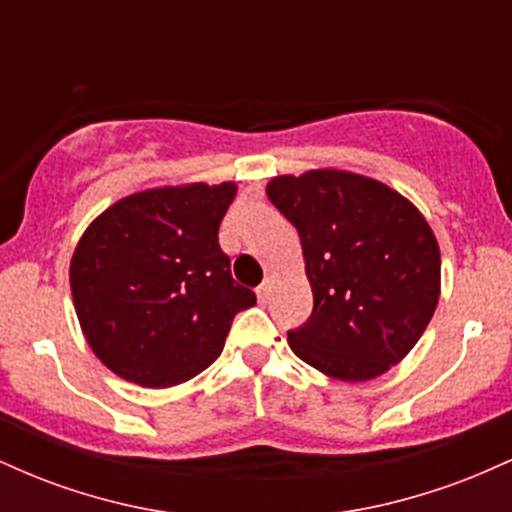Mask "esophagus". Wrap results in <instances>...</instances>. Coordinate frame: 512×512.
<instances>
[{
    "instance_id": "1",
    "label": "esophagus",
    "mask_w": 512,
    "mask_h": 512,
    "mask_svg": "<svg viewBox=\"0 0 512 512\" xmlns=\"http://www.w3.org/2000/svg\"><path fill=\"white\" fill-rule=\"evenodd\" d=\"M269 296H272V281L267 279L257 286V298H260V303H267Z\"/></svg>"
}]
</instances>
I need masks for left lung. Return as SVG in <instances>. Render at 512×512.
<instances>
[{
	"instance_id": "1",
	"label": "left lung",
	"mask_w": 512,
	"mask_h": 512,
	"mask_svg": "<svg viewBox=\"0 0 512 512\" xmlns=\"http://www.w3.org/2000/svg\"><path fill=\"white\" fill-rule=\"evenodd\" d=\"M267 197L301 236L313 315L289 332L301 361L366 383L414 349L436 313L440 250L419 209L349 170L279 175Z\"/></svg>"
}]
</instances>
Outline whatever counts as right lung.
<instances>
[{
	"mask_svg": "<svg viewBox=\"0 0 512 512\" xmlns=\"http://www.w3.org/2000/svg\"><path fill=\"white\" fill-rule=\"evenodd\" d=\"M236 182L134 192L93 219L69 264L88 346L115 375L170 387L216 361L255 293L233 281L219 226Z\"/></svg>",
	"mask_w": 512,
	"mask_h": 512,
	"instance_id": "1",
	"label": "right lung"
}]
</instances>
